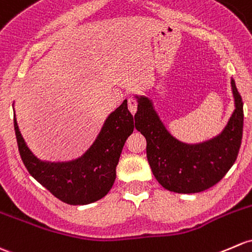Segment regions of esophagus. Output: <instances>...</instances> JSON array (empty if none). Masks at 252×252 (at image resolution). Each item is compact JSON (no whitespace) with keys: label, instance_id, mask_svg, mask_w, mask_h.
Instances as JSON below:
<instances>
[{"label":"esophagus","instance_id":"1","mask_svg":"<svg viewBox=\"0 0 252 252\" xmlns=\"http://www.w3.org/2000/svg\"><path fill=\"white\" fill-rule=\"evenodd\" d=\"M128 108L131 115H135L137 110V102L134 97H128Z\"/></svg>","mask_w":252,"mask_h":252}]
</instances>
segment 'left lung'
I'll return each instance as SVG.
<instances>
[{
    "mask_svg": "<svg viewBox=\"0 0 252 252\" xmlns=\"http://www.w3.org/2000/svg\"><path fill=\"white\" fill-rule=\"evenodd\" d=\"M234 111L223 130L199 144H186L169 133L152 100L135 95L137 111L135 128L145 136L152 173L165 189L175 193H198L216 185L232 168L243 136V101L234 79H231Z\"/></svg>",
    "mask_w": 252,
    "mask_h": 252,
    "instance_id": "left-lung-1",
    "label": "left lung"
}]
</instances>
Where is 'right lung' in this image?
Returning a JSON list of instances; mask_svg holds the SVG:
<instances>
[{
  "mask_svg": "<svg viewBox=\"0 0 252 252\" xmlns=\"http://www.w3.org/2000/svg\"><path fill=\"white\" fill-rule=\"evenodd\" d=\"M134 126L128 101L124 100L108 115L95 141L81 157L67 161H49L37 158L26 145L14 112L15 136L24 165L54 197L70 205L94 203L112 189L116 166Z\"/></svg>",
  "mask_w": 252,
  "mask_h": 252,
  "instance_id": "obj_1",
  "label": "right lung"
}]
</instances>
